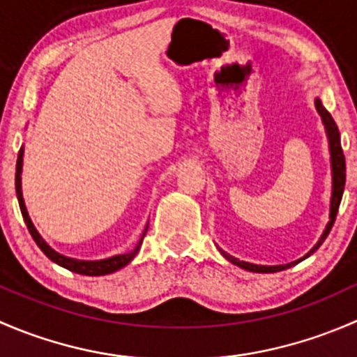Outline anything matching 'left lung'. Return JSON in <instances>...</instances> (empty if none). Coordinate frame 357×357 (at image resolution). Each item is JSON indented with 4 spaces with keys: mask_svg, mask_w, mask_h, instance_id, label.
Returning <instances> with one entry per match:
<instances>
[{
    "mask_svg": "<svg viewBox=\"0 0 357 357\" xmlns=\"http://www.w3.org/2000/svg\"><path fill=\"white\" fill-rule=\"evenodd\" d=\"M314 107L318 110L319 117H321L323 126H325V131H326V138H328V150H330V164H332V199H330V221L326 222L325 226V231L321 233L319 240L316 242V245L304 255V257L297 259V261L289 262V264H280V266H261V264H252V262H245V261H240V259L233 257V255L226 254L225 250L219 248V252L222 254V257L228 259L231 264L238 266V268L247 269V271L252 273H278L283 271V269H289L291 266L298 264L301 261L307 259L312 252H316L325 242V238L328 236L330 229H332L335 218H337V212H338V205H340L342 195H344V186H345V157L344 152H342V145H340V132H338L337 124H335L333 117L330 115V112L323 107L321 100L316 98L314 100Z\"/></svg>",
    "mask_w": 357,
    "mask_h": 357,
    "instance_id": "obj_1",
    "label": "left lung"
}]
</instances>
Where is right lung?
I'll use <instances>...</instances> for the list:
<instances>
[{
    "mask_svg": "<svg viewBox=\"0 0 357 357\" xmlns=\"http://www.w3.org/2000/svg\"><path fill=\"white\" fill-rule=\"evenodd\" d=\"M22 164H24V146L20 149L19 152V158H17V172H15V192H17V199H19V205H20V212H22V218L27 225L29 233L34 238V242L38 243V247L45 252L46 257L50 261H53L55 264L62 266V268L68 269L72 273H77V275H86V276H103V275H110V273L119 271L124 266H128L129 262L135 259V255L139 252V247H142L143 238L146 235V229H149V222L145 226V231H143L142 238H139L138 245L132 248L131 252H126V254H119V255H112V257L107 259H100V261H81V259H72L67 257V255H62L60 252H56L55 248H52L48 243L45 242L39 231L36 229V226L32 225L31 218H29L27 207H25L24 202V195H22Z\"/></svg>",
    "mask_w": 357,
    "mask_h": 357,
    "instance_id": "1",
    "label": "right lung"
}]
</instances>
